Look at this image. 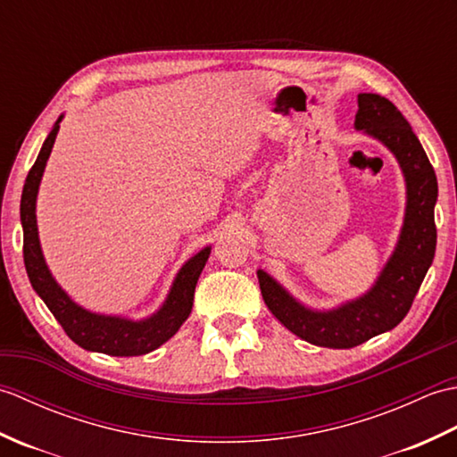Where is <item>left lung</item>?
Returning <instances> with one entry per match:
<instances>
[{
    "mask_svg": "<svg viewBox=\"0 0 457 457\" xmlns=\"http://www.w3.org/2000/svg\"><path fill=\"white\" fill-rule=\"evenodd\" d=\"M357 105L355 129L395 154L406 184L404 220L391 257L367 293L329 310L303 304L263 269L257 270L261 295L278 322L304 342L332 349L355 347L401 324L436 253L438 180L419 137L383 96L359 94Z\"/></svg>",
    "mask_w": 457,
    "mask_h": 457,
    "instance_id": "1",
    "label": "left lung"
}]
</instances>
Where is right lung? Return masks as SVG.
I'll return each mask as SVG.
<instances>
[{"label": "right lung", "mask_w": 457, "mask_h": 457, "mask_svg": "<svg viewBox=\"0 0 457 457\" xmlns=\"http://www.w3.org/2000/svg\"><path fill=\"white\" fill-rule=\"evenodd\" d=\"M62 118L64 115L56 120L51 133L45 139L33 169L27 174L21 194L23 259L29 280H31L35 293L43 298L46 308L51 310L53 316L58 320V324L62 326L66 336L74 344L88 349V352H98L115 357L145 355L153 352V349L161 347L164 342H169L179 332L184 320L190 316L194 288H196L198 277L210 257L212 245L200 249L196 255L190 257L180 267L162 306L147 318L131 320L125 316L100 314L76 304L66 295V290L56 283L51 269H48L41 249V241H38L37 228V194L38 187H41L46 161L51 157L56 133L61 129Z\"/></svg>", "instance_id": "obj_1"}]
</instances>
